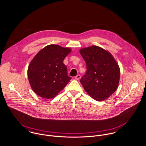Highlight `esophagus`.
<instances>
[{"label": "esophagus", "instance_id": "obj_1", "mask_svg": "<svg viewBox=\"0 0 146 146\" xmlns=\"http://www.w3.org/2000/svg\"><path fill=\"white\" fill-rule=\"evenodd\" d=\"M74 78H75V79H76V80H80V79L81 78V76H80V75H79V74H78V75H77Z\"/></svg>", "mask_w": 146, "mask_h": 146}]
</instances>
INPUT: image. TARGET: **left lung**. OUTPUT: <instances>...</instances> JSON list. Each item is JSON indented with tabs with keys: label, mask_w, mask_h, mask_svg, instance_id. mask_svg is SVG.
Wrapping results in <instances>:
<instances>
[{
	"label": "left lung",
	"mask_w": 146,
	"mask_h": 146,
	"mask_svg": "<svg viewBox=\"0 0 146 146\" xmlns=\"http://www.w3.org/2000/svg\"><path fill=\"white\" fill-rule=\"evenodd\" d=\"M80 52L87 67L80 82L92 99L97 101L107 99L119 84L120 70L116 61L111 53L96 46L81 48Z\"/></svg>",
	"instance_id": "obj_1"
}]
</instances>
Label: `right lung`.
<instances>
[{"instance_id": "right-lung-1", "label": "right lung", "mask_w": 146, "mask_h": 146, "mask_svg": "<svg viewBox=\"0 0 146 146\" xmlns=\"http://www.w3.org/2000/svg\"><path fill=\"white\" fill-rule=\"evenodd\" d=\"M71 52L69 48L50 44L42 49L33 58L28 69L31 88L41 98L51 99L56 96L72 79L63 63Z\"/></svg>"}]
</instances>
